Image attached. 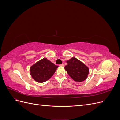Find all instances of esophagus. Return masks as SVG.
Masks as SVG:
<instances>
[{
    "instance_id": "1",
    "label": "esophagus",
    "mask_w": 120,
    "mask_h": 120,
    "mask_svg": "<svg viewBox=\"0 0 120 120\" xmlns=\"http://www.w3.org/2000/svg\"><path fill=\"white\" fill-rule=\"evenodd\" d=\"M64 64H60V66H61V67H64Z\"/></svg>"
}]
</instances>
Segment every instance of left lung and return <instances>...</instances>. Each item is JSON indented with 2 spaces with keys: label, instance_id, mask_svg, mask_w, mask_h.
<instances>
[{
  "label": "left lung",
  "instance_id": "left-lung-1",
  "mask_svg": "<svg viewBox=\"0 0 120 120\" xmlns=\"http://www.w3.org/2000/svg\"><path fill=\"white\" fill-rule=\"evenodd\" d=\"M67 62L68 65L65 66V70L75 81L81 82L87 78L89 69L84 64L75 57L71 58Z\"/></svg>",
  "mask_w": 120,
  "mask_h": 120
}]
</instances>
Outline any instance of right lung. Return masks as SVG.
<instances>
[{
  "mask_svg": "<svg viewBox=\"0 0 120 120\" xmlns=\"http://www.w3.org/2000/svg\"><path fill=\"white\" fill-rule=\"evenodd\" d=\"M58 67L45 58L35 63L30 68V75L35 81L43 82L52 77Z\"/></svg>",
  "mask_w": 120,
  "mask_h": 120,
  "instance_id": "1",
  "label": "right lung"
}]
</instances>
